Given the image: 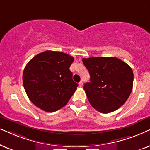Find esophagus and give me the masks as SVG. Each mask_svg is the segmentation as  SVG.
Masks as SVG:
<instances>
[{
	"label": "esophagus",
	"mask_w": 150,
	"mask_h": 150,
	"mask_svg": "<svg viewBox=\"0 0 150 150\" xmlns=\"http://www.w3.org/2000/svg\"><path fill=\"white\" fill-rule=\"evenodd\" d=\"M79 87H82L83 86V82H82V81H80V82L79 83Z\"/></svg>",
	"instance_id": "obj_1"
}]
</instances>
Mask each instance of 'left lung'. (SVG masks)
<instances>
[{"instance_id": "left-lung-1", "label": "left lung", "mask_w": 150, "mask_h": 150, "mask_svg": "<svg viewBox=\"0 0 150 150\" xmlns=\"http://www.w3.org/2000/svg\"><path fill=\"white\" fill-rule=\"evenodd\" d=\"M82 61L91 76L83 89L92 106L106 114L124 104L132 91L131 67L115 57H93Z\"/></svg>"}]
</instances>
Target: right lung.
<instances>
[{"mask_svg": "<svg viewBox=\"0 0 150 150\" xmlns=\"http://www.w3.org/2000/svg\"><path fill=\"white\" fill-rule=\"evenodd\" d=\"M74 57L59 51H46L30 60L24 69V88L35 106L48 112L67 105L78 84L69 70Z\"/></svg>", "mask_w": 150, "mask_h": 150, "instance_id": "add662e5", "label": "right lung"}]
</instances>
